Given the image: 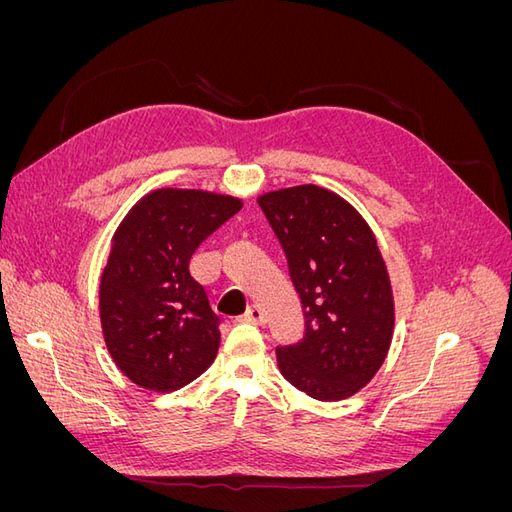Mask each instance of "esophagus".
<instances>
[{
    "mask_svg": "<svg viewBox=\"0 0 512 512\" xmlns=\"http://www.w3.org/2000/svg\"><path fill=\"white\" fill-rule=\"evenodd\" d=\"M243 320L245 322H254V324H265V312H262V307L260 305H252L250 309H247V312L243 314Z\"/></svg>",
    "mask_w": 512,
    "mask_h": 512,
    "instance_id": "obj_1",
    "label": "esophagus"
}]
</instances>
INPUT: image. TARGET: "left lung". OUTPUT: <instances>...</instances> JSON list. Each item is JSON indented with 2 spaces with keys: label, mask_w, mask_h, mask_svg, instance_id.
Masks as SVG:
<instances>
[{
  "label": "left lung",
  "mask_w": 512,
  "mask_h": 512,
  "mask_svg": "<svg viewBox=\"0 0 512 512\" xmlns=\"http://www.w3.org/2000/svg\"><path fill=\"white\" fill-rule=\"evenodd\" d=\"M297 288L305 335L275 350L282 376L320 401L359 393L386 359L395 327L389 271L374 232L342 196L297 185L258 198Z\"/></svg>",
  "instance_id": "8db88e82"
}]
</instances>
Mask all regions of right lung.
Wrapping results in <instances>:
<instances>
[{
	"instance_id": "right-lung-1",
	"label": "right lung",
	"mask_w": 512,
	"mask_h": 512,
	"mask_svg": "<svg viewBox=\"0 0 512 512\" xmlns=\"http://www.w3.org/2000/svg\"><path fill=\"white\" fill-rule=\"evenodd\" d=\"M241 207L235 196L162 188L138 200L115 230L100 320L108 352L134 384L170 393L215 361L220 318L190 260Z\"/></svg>"
}]
</instances>
